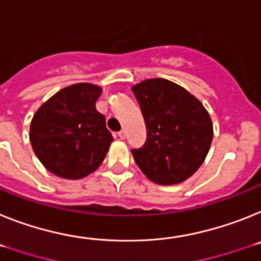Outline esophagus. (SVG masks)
Masks as SVG:
<instances>
[{"mask_svg":"<svg viewBox=\"0 0 261 261\" xmlns=\"http://www.w3.org/2000/svg\"><path fill=\"white\" fill-rule=\"evenodd\" d=\"M118 137L121 138V139H124V138H126V131L124 130L119 131V133H118Z\"/></svg>","mask_w":261,"mask_h":261,"instance_id":"esophagus-1","label":"esophagus"}]
</instances>
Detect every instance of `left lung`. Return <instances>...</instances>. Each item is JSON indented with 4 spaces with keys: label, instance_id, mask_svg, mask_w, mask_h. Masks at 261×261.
<instances>
[{
    "label": "left lung",
    "instance_id": "8db88e82",
    "mask_svg": "<svg viewBox=\"0 0 261 261\" xmlns=\"http://www.w3.org/2000/svg\"><path fill=\"white\" fill-rule=\"evenodd\" d=\"M147 127V140L133 148L134 159L149 180L182 182L205 160L213 139L209 113L196 97L165 79L133 87Z\"/></svg>",
    "mask_w": 261,
    "mask_h": 261
}]
</instances>
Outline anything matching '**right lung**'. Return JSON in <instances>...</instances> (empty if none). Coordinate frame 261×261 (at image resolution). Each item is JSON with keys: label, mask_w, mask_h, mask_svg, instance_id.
Instances as JSON below:
<instances>
[{"label": "right lung", "mask_w": 261, "mask_h": 261, "mask_svg": "<svg viewBox=\"0 0 261 261\" xmlns=\"http://www.w3.org/2000/svg\"><path fill=\"white\" fill-rule=\"evenodd\" d=\"M101 88L74 84L43 103L30 126L36 158L59 177L83 178L96 171L113 142L105 115L97 112Z\"/></svg>", "instance_id": "add662e5"}]
</instances>
